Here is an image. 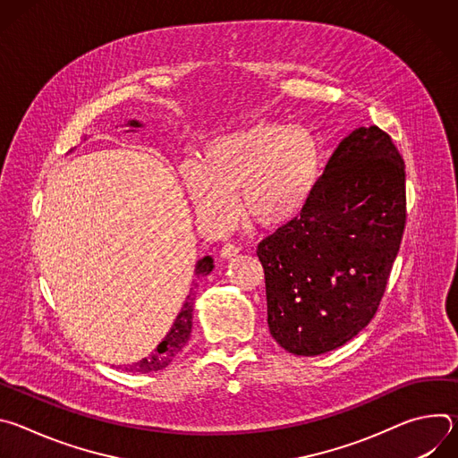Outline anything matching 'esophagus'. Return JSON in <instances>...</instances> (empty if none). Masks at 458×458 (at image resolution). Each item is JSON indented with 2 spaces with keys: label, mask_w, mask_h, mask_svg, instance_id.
<instances>
[{
  "label": "esophagus",
  "mask_w": 458,
  "mask_h": 458,
  "mask_svg": "<svg viewBox=\"0 0 458 458\" xmlns=\"http://www.w3.org/2000/svg\"><path fill=\"white\" fill-rule=\"evenodd\" d=\"M239 244H233V242H226L223 248H221V251H219V255L223 257V259H232V257H235L237 253H239Z\"/></svg>",
  "instance_id": "obj_1"
}]
</instances>
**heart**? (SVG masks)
Returning <instances> with one entry per match:
<instances>
[{"label":"heart","mask_w":458,"mask_h":458,"mask_svg":"<svg viewBox=\"0 0 458 458\" xmlns=\"http://www.w3.org/2000/svg\"><path fill=\"white\" fill-rule=\"evenodd\" d=\"M322 148L301 126L253 121L208 141L182 168L195 216L210 232L239 212L253 226L281 228L301 214L322 175Z\"/></svg>","instance_id":"obj_1"}]
</instances>
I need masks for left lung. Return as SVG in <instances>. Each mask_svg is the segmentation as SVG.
<instances>
[{
  "label": "left lung",
  "mask_w": 458,
  "mask_h": 458,
  "mask_svg": "<svg viewBox=\"0 0 458 458\" xmlns=\"http://www.w3.org/2000/svg\"><path fill=\"white\" fill-rule=\"evenodd\" d=\"M404 226V161L378 126H360L339 143L301 216L257 246L272 337L313 357L362 332Z\"/></svg>",
  "instance_id": "left-lung-1"
}]
</instances>
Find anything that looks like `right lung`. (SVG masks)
Wrapping results in <instances>:
<instances>
[{
    "label": "right lung",
    "mask_w": 458,
    "mask_h": 458,
    "mask_svg": "<svg viewBox=\"0 0 458 458\" xmlns=\"http://www.w3.org/2000/svg\"><path fill=\"white\" fill-rule=\"evenodd\" d=\"M128 126L132 128H140L141 123L140 121H128ZM214 268V259L210 255L203 257L198 260V265H195V274L198 276H208ZM191 313H193V299H186V302L182 304L177 318L174 320L170 332L166 334V337L157 344V348L152 352L150 357L136 362V364H130L128 368H124L126 371H132V373H148V371H157L166 368L172 359L184 348V344L190 339L191 334Z\"/></svg>",
    "instance_id": "right-lung-1"
}]
</instances>
